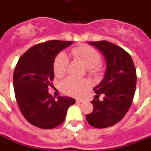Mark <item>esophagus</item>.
<instances>
[{
  "mask_svg": "<svg viewBox=\"0 0 151 151\" xmlns=\"http://www.w3.org/2000/svg\"><path fill=\"white\" fill-rule=\"evenodd\" d=\"M76 102H77V103H81L82 102H83V100L82 99H77V100H76Z\"/></svg>",
  "mask_w": 151,
  "mask_h": 151,
  "instance_id": "1",
  "label": "esophagus"
}]
</instances>
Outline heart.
<instances>
[{"instance_id":"b5f03b06","label":"heart","mask_w":151,"mask_h":151,"mask_svg":"<svg viewBox=\"0 0 151 151\" xmlns=\"http://www.w3.org/2000/svg\"><path fill=\"white\" fill-rule=\"evenodd\" d=\"M71 55L75 58L82 61L84 66L90 70H96V67L100 64L101 56L95 48L83 45L73 48ZM68 66V58L64 53L59 54L56 57L54 63V72L58 77L64 75L66 72ZM88 83L85 81H81L74 78L68 77L61 83V87L65 93L72 96H79L83 93Z\"/></svg>"}]
</instances>
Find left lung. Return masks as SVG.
<instances>
[{
	"instance_id": "8db88e82",
	"label": "left lung",
	"mask_w": 151,
	"mask_h": 151,
	"mask_svg": "<svg viewBox=\"0 0 151 151\" xmlns=\"http://www.w3.org/2000/svg\"><path fill=\"white\" fill-rule=\"evenodd\" d=\"M103 54L106 71L100 83L93 88L96 95L91 103L92 113L86 115L87 122L97 128L112 126L124 118L132 106L135 93L137 75L131 55L107 41L88 42ZM103 94V101L98 99Z\"/></svg>"
}]
</instances>
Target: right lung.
<instances>
[{
	"label": "right lung",
	"instance_id": "1",
	"mask_svg": "<svg viewBox=\"0 0 151 151\" xmlns=\"http://www.w3.org/2000/svg\"><path fill=\"white\" fill-rule=\"evenodd\" d=\"M74 42L52 40L31 47L21 56L14 73L15 96L21 112L32 125L51 129L65 121L75 99L48 93L54 79V62L58 54Z\"/></svg>",
	"mask_w": 151,
	"mask_h": 151
}]
</instances>
